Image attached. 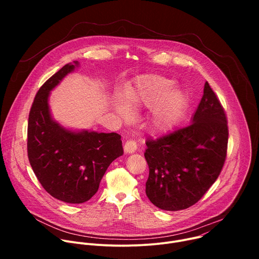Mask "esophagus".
<instances>
[{"mask_svg":"<svg viewBox=\"0 0 259 259\" xmlns=\"http://www.w3.org/2000/svg\"><path fill=\"white\" fill-rule=\"evenodd\" d=\"M137 150V143L134 140H127L124 145V151L126 154H132Z\"/></svg>","mask_w":259,"mask_h":259,"instance_id":"esophagus-1","label":"esophagus"}]
</instances>
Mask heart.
Listing matches in <instances>:
<instances>
[{"instance_id": "obj_1", "label": "heart", "mask_w": 259, "mask_h": 259, "mask_svg": "<svg viewBox=\"0 0 259 259\" xmlns=\"http://www.w3.org/2000/svg\"><path fill=\"white\" fill-rule=\"evenodd\" d=\"M173 82L159 75H145L140 77L134 88L128 89L124 101L116 102L117 113L128 118L130 110L128 106L153 107L151 124L157 131L170 130L178 121L187 105V97L176 88H172Z\"/></svg>"}]
</instances>
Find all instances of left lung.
I'll return each mask as SVG.
<instances>
[{"label": "left lung", "mask_w": 259, "mask_h": 259, "mask_svg": "<svg viewBox=\"0 0 259 259\" xmlns=\"http://www.w3.org/2000/svg\"><path fill=\"white\" fill-rule=\"evenodd\" d=\"M228 140L225 109L206 82L189 126L156 139L147 138V198L167 211L196 204L219 176L227 158Z\"/></svg>", "instance_id": "obj_1"}]
</instances>
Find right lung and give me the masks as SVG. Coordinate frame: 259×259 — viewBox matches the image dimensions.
<instances>
[{
    "instance_id": "add662e5",
    "label": "right lung",
    "mask_w": 259,
    "mask_h": 259,
    "mask_svg": "<svg viewBox=\"0 0 259 259\" xmlns=\"http://www.w3.org/2000/svg\"><path fill=\"white\" fill-rule=\"evenodd\" d=\"M78 65V61L65 64L43 84L27 125V156L36 178L53 198L69 204L90 200L110 163L124 154L118 133L75 132L52 119L50 91Z\"/></svg>"
}]
</instances>
